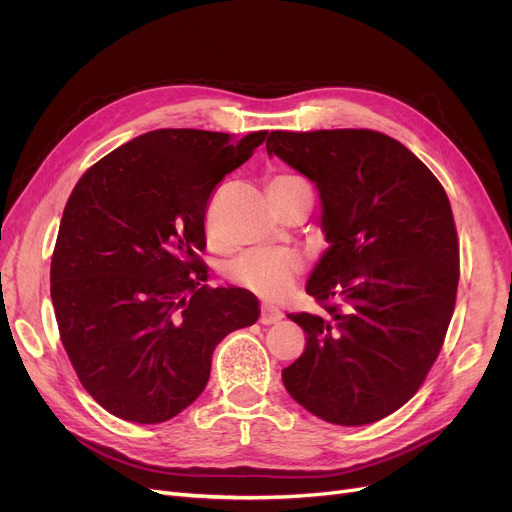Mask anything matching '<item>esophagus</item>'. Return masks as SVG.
Returning a JSON list of instances; mask_svg holds the SVG:
<instances>
[{
  "instance_id": "esophagus-1",
  "label": "esophagus",
  "mask_w": 512,
  "mask_h": 512,
  "mask_svg": "<svg viewBox=\"0 0 512 512\" xmlns=\"http://www.w3.org/2000/svg\"><path fill=\"white\" fill-rule=\"evenodd\" d=\"M282 318H284V314L277 307L262 305V309H260V322L262 324H275V322H280Z\"/></svg>"
}]
</instances>
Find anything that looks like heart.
<instances>
[{
  "label": "heart",
  "mask_w": 512,
  "mask_h": 512,
  "mask_svg": "<svg viewBox=\"0 0 512 512\" xmlns=\"http://www.w3.org/2000/svg\"><path fill=\"white\" fill-rule=\"evenodd\" d=\"M269 194L277 207L301 196H314L312 183L297 173H280L269 181ZM305 267L303 256L292 250H252L228 265V280L260 297H280Z\"/></svg>",
  "instance_id": "heart-1"
}]
</instances>
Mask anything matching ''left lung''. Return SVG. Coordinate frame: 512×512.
I'll return each mask as SVG.
<instances>
[{
  "instance_id": "8db88e82",
  "label": "left lung",
  "mask_w": 512,
  "mask_h": 512,
  "mask_svg": "<svg viewBox=\"0 0 512 512\" xmlns=\"http://www.w3.org/2000/svg\"><path fill=\"white\" fill-rule=\"evenodd\" d=\"M267 151L316 183L331 243L305 288L324 314H288L305 350L282 371L286 391L327 423H376L421 389L451 324V203L408 147L376 130H275Z\"/></svg>"
}]
</instances>
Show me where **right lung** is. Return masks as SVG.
Wrapping results in <instances>:
<instances>
[{
  "instance_id": "obj_1",
  "label": "right lung",
  "mask_w": 512,
  "mask_h": 512,
  "mask_svg": "<svg viewBox=\"0 0 512 512\" xmlns=\"http://www.w3.org/2000/svg\"><path fill=\"white\" fill-rule=\"evenodd\" d=\"M267 130H153L74 185L51 260L61 344L83 389L123 421L164 423L203 393L215 346L250 327L243 288L207 286L205 215Z\"/></svg>"
}]
</instances>
